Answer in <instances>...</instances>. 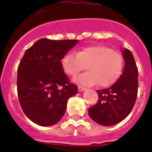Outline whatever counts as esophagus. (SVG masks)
Segmentation results:
<instances>
[{
    "label": "esophagus",
    "mask_w": 152,
    "mask_h": 152,
    "mask_svg": "<svg viewBox=\"0 0 152 152\" xmlns=\"http://www.w3.org/2000/svg\"><path fill=\"white\" fill-rule=\"evenodd\" d=\"M85 90H86L85 88H82V87H80V86L78 87V91H80V92L85 91Z\"/></svg>",
    "instance_id": "obj_1"
}]
</instances>
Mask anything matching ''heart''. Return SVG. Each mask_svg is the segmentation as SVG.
<instances>
[{
	"mask_svg": "<svg viewBox=\"0 0 152 152\" xmlns=\"http://www.w3.org/2000/svg\"><path fill=\"white\" fill-rule=\"evenodd\" d=\"M88 72L75 78L74 81L84 86L99 84L109 87L119 79L122 74L123 58L119 52L103 45H90L79 49L76 55H65L61 59L64 72L75 77L85 68Z\"/></svg>",
	"mask_w": 152,
	"mask_h": 152,
	"instance_id": "b5f03b06",
	"label": "heart"
}]
</instances>
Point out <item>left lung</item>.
Instances as JSON below:
<instances>
[{
	"label": "left lung",
	"mask_w": 152,
	"mask_h": 152,
	"mask_svg": "<svg viewBox=\"0 0 152 152\" xmlns=\"http://www.w3.org/2000/svg\"><path fill=\"white\" fill-rule=\"evenodd\" d=\"M125 66L123 74L111 87L96 91L97 103L89 108L91 119L102 126H113L128 116L135 105L138 93V68L129 49L121 51Z\"/></svg>",
	"instance_id": "8db88e82"
}]
</instances>
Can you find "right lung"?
<instances>
[{"label":"right lung","instance_id":"1","mask_svg":"<svg viewBox=\"0 0 152 152\" xmlns=\"http://www.w3.org/2000/svg\"><path fill=\"white\" fill-rule=\"evenodd\" d=\"M77 42L41 39L24 53L17 70V93L23 111L36 124L50 126L58 123L68 100L77 93L61 61Z\"/></svg>","mask_w":152,"mask_h":152}]
</instances>
